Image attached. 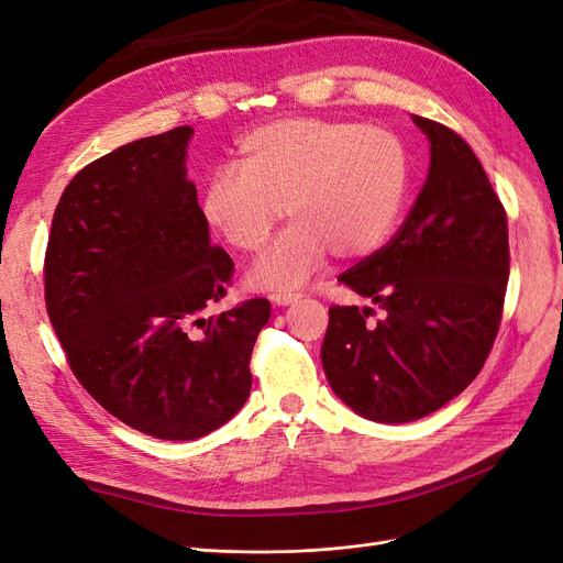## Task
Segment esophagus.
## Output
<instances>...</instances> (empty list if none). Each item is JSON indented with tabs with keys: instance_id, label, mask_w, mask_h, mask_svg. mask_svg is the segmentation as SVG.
<instances>
[{
	"instance_id": "esophagus-1",
	"label": "esophagus",
	"mask_w": 563,
	"mask_h": 563,
	"mask_svg": "<svg viewBox=\"0 0 563 563\" xmlns=\"http://www.w3.org/2000/svg\"><path fill=\"white\" fill-rule=\"evenodd\" d=\"M269 298H272V302H277V305H291V302H298V300L302 298V294H296V291H277V294H272Z\"/></svg>"
}]
</instances>
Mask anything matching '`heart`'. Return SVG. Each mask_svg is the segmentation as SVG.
<instances>
[{"label":"heart","mask_w":563,"mask_h":563,"mask_svg":"<svg viewBox=\"0 0 563 563\" xmlns=\"http://www.w3.org/2000/svg\"><path fill=\"white\" fill-rule=\"evenodd\" d=\"M236 166L211 176L201 216L240 253H258L282 218H294L249 275L275 294L310 279L329 253L340 261L376 253L397 230L411 180L401 135L356 119L269 122L244 135Z\"/></svg>","instance_id":"b5f03b06"}]
</instances>
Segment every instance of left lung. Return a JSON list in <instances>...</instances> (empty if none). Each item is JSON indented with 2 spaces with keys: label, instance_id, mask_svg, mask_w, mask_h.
Masks as SVG:
<instances>
[{
  "label": "left lung",
  "instance_id": "1",
  "mask_svg": "<svg viewBox=\"0 0 563 563\" xmlns=\"http://www.w3.org/2000/svg\"><path fill=\"white\" fill-rule=\"evenodd\" d=\"M430 174L397 234L338 279L385 312L331 305L321 345L335 395L376 422H411L457 397L484 368L509 277L507 213L460 135L413 117Z\"/></svg>",
  "mask_w": 563,
  "mask_h": 563
}]
</instances>
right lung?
I'll return each mask as SVG.
<instances>
[{
    "instance_id": "obj_1",
    "label": "right lung",
    "mask_w": 563,
    "mask_h": 563,
    "mask_svg": "<svg viewBox=\"0 0 563 563\" xmlns=\"http://www.w3.org/2000/svg\"><path fill=\"white\" fill-rule=\"evenodd\" d=\"M192 129L112 150L65 187L44 255V300L81 387L129 428L185 441L244 406L269 300L211 312L234 263L209 242L185 178Z\"/></svg>"
}]
</instances>
